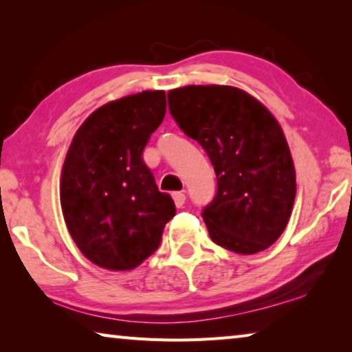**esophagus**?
Returning a JSON list of instances; mask_svg holds the SVG:
<instances>
[{
	"mask_svg": "<svg viewBox=\"0 0 352 352\" xmlns=\"http://www.w3.org/2000/svg\"><path fill=\"white\" fill-rule=\"evenodd\" d=\"M172 199H174L177 208H182L184 205V200H186V195H184V192H174L172 194Z\"/></svg>",
	"mask_w": 352,
	"mask_h": 352,
	"instance_id": "1",
	"label": "esophagus"
}]
</instances>
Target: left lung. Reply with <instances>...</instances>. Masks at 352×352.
I'll return each instance as SVG.
<instances>
[{
    "label": "left lung",
    "mask_w": 352,
    "mask_h": 352,
    "mask_svg": "<svg viewBox=\"0 0 352 352\" xmlns=\"http://www.w3.org/2000/svg\"><path fill=\"white\" fill-rule=\"evenodd\" d=\"M168 98L178 127L205 148L216 172L217 194L201 211L212 242L239 254L269 248L287 226L296 194L275 116L228 85H188Z\"/></svg>",
    "instance_id": "left-lung-1"
}]
</instances>
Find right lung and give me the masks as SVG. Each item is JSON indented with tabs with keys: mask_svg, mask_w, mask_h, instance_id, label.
<instances>
[{
	"mask_svg": "<svg viewBox=\"0 0 352 352\" xmlns=\"http://www.w3.org/2000/svg\"><path fill=\"white\" fill-rule=\"evenodd\" d=\"M166 115L164 91H142L99 107L77 130L65 158L60 204L85 258L109 270H132L160 247L175 216L142 151Z\"/></svg>",
	"mask_w": 352,
	"mask_h": 352,
	"instance_id": "obj_1",
	"label": "right lung"
}]
</instances>
